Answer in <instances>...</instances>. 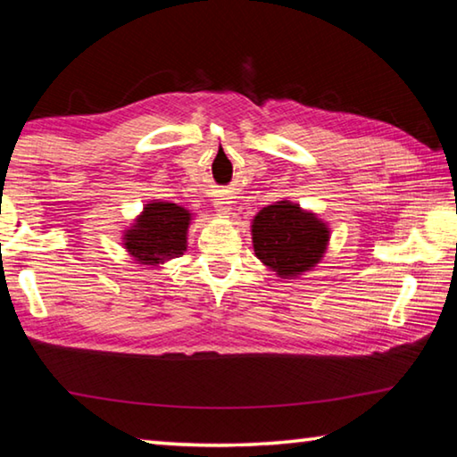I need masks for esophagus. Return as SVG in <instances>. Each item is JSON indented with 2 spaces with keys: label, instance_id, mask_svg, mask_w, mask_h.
<instances>
[{
  "label": "esophagus",
  "instance_id": "1",
  "mask_svg": "<svg viewBox=\"0 0 457 457\" xmlns=\"http://www.w3.org/2000/svg\"><path fill=\"white\" fill-rule=\"evenodd\" d=\"M213 205L220 213H228V212H231V197L229 195H218V199L213 201Z\"/></svg>",
  "mask_w": 457,
  "mask_h": 457
}]
</instances>
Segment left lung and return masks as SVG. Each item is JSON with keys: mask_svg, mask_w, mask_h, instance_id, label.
I'll return each mask as SVG.
<instances>
[{"mask_svg": "<svg viewBox=\"0 0 457 457\" xmlns=\"http://www.w3.org/2000/svg\"><path fill=\"white\" fill-rule=\"evenodd\" d=\"M253 252L280 276H296L311 270L322 258L328 229L312 213L280 201L268 205L253 218Z\"/></svg>", "mask_w": 457, "mask_h": 457, "instance_id": "8db88e82", "label": "left lung"}]
</instances>
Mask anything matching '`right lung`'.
<instances>
[{
  "mask_svg": "<svg viewBox=\"0 0 457 457\" xmlns=\"http://www.w3.org/2000/svg\"><path fill=\"white\" fill-rule=\"evenodd\" d=\"M189 212L175 204H149L137 226L127 231L125 247L141 264H161L187 250Z\"/></svg>",
  "mask_w": 457,
  "mask_h": 457,
  "instance_id": "right-lung-1",
  "label": "right lung"
}]
</instances>
